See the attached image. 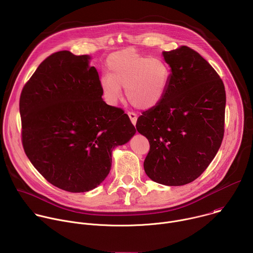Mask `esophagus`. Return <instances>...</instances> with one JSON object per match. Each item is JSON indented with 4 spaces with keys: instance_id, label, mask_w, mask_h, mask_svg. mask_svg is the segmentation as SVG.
<instances>
[{
    "instance_id": "obj_1",
    "label": "esophagus",
    "mask_w": 253,
    "mask_h": 253,
    "mask_svg": "<svg viewBox=\"0 0 253 253\" xmlns=\"http://www.w3.org/2000/svg\"><path fill=\"white\" fill-rule=\"evenodd\" d=\"M128 116L132 122L133 125L136 124V121H137V115L135 113H132V112H128Z\"/></svg>"
}]
</instances>
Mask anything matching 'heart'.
<instances>
[{
  "label": "heart",
  "mask_w": 253,
  "mask_h": 253,
  "mask_svg": "<svg viewBox=\"0 0 253 253\" xmlns=\"http://www.w3.org/2000/svg\"><path fill=\"white\" fill-rule=\"evenodd\" d=\"M108 74L99 79L101 93L107 103L115 104L125 88L127 100L138 109L149 110L163 99L170 71L159 58H150L133 49H124L107 59Z\"/></svg>",
  "instance_id": "1"
}]
</instances>
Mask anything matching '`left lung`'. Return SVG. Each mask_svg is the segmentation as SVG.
Returning <instances> with one entry per match:
<instances>
[{
    "label": "left lung",
    "mask_w": 253,
    "mask_h": 253,
    "mask_svg": "<svg viewBox=\"0 0 253 253\" xmlns=\"http://www.w3.org/2000/svg\"><path fill=\"white\" fill-rule=\"evenodd\" d=\"M170 79L161 102L138 118L150 143L144 170L153 181L181 186L198 178L219 150L226 95L222 80L194 50L162 52Z\"/></svg>",
    "instance_id": "1"
}]
</instances>
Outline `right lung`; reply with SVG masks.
<instances>
[{"instance_id":"right-lung-1","label":"right lung","mask_w":253,"mask_h":253,"mask_svg":"<svg viewBox=\"0 0 253 253\" xmlns=\"http://www.w3.org/2000/svg\"><path fill=\"white\" fill-rule=\"evenodd\" d=\"M89 55L60 51L44 60L20 98L22 141L34 167L54 186L87 192L109 174L112 151L136 130L102 99Z\"/></svg>"}]
</instances>
